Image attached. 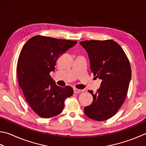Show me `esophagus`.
<instances>
[{
    "instance_id": "obj_1",
    "label": "esophagus",
    "mask_w": 146,
    "mask_h": 146,
    "mask_svg": "<svg viewBox=\"0 0 146 146\" xmlns=\"http://www.w3.org/2000/svg\"><path fill=\"white\" fill-rule=\"evenodd\" d=\"M83 90H80V89H74V93L75 94H79L81 93V92H83Z\"/></svg>"
}]
</instances>
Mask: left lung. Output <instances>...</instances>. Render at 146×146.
I'll return each instance as SVG.
<instances>
[{
	"label": "left lung",
	"instance_id": "8db88e82",
	"mask_svg": "<svg viewBox=\"0 0 146 146\" xmlns=\"http://www.w3.org/2000/svg\"><path fill=\"white\" fill-rule=\"evenodd\" d=\"M80 44L88 54L94 76L102 80L96 94L88 91L93 101L84 108V112L94 120H107L125 100L131 77L129 62L121 46L111 39L84 41Z\"/></svg>",
	"mask_w": 146,
	"mask_h": 146
}]
</instances>
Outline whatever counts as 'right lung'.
Listing matches in <instances>:
<instances>
[{"mask_svg":"<svg viewBox=\"0 0 146 146\" xmlns=\"http://www.w3.org/2000/svg\"><path fill=\"white\" fill-rule=\"evenodd\" d=\"M77 43L41 36H34L26 42L17 64L18 80L32 109L41 117L59 115L64 100L73 94L70 86H58L50 75L55 70L60 55Z\"/></svg>","mask_w":146,"mask_h":146,"instance_id":"right-lung-1","label":"right lung"}]
</instances>
